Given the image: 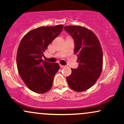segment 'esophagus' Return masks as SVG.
Masks as SVG:
<instances>
[{"instance_id":"obj_1","label":"esophagus","mask_w":124,"mask_h":124,"mask_svg":"<svg viewBox=\"0 0 124 124\" xmlns=\"http://www.w3.org/2000/svg\"><path fill=\"white\" fill-rule=\"evenodd\" d=\"M59 66H60L61 68H65V67H66V66H65V65H59Z\"/></svg>"}]
</instances>
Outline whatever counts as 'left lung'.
I'll return each instance as SVG.
<instances>
[{
    "mask_svg": "<svg viewBox=\"0 0 124 124\" xmlns=\"http://www.w3.org/2000/svg\"><path fill=\"white\" fill-rule=\"evenodd\" d=\"M65 31L75 42L74 53L78 56L79 66L72 69L66 78L70 89L78 92L90 89L96 83L103 69V51L100 41L89 29L79 25L65 26Z\"/></svg>",
    "mask_w": 124,
    "mask_h": 124,
    "instance_id": "left-lung-1",
    "label": "left lung"
}]
</instances>
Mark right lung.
Returning a JSON list of instances; mask_svg holds the SVG:
<instances>
[{"mask_svg": "<svg viewBox=\"0 0 124 124\" xmlns=\"http://www.w3.org/2000/svg\"><path fill=\"white\" fill-rule=\"evenodd\" d=\"M63 27L59 24L35 28L20 41L16 57L18 73L28 89L35 93H45L51 89L59 65L44 61L42 58L48 45L59 35Z\"/></svg>", "mask_w": 124, "mask_h": 124, "instance_id": "add662e5", "label": "right lung"}]
</instances>
